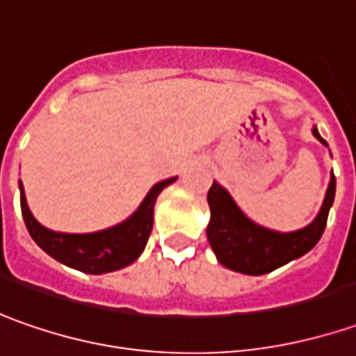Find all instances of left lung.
Segmentation results:
<instances>
[{"label":"left lung","instance_id":"obj_1","mask_svg":"<svg viewBox=\"0 0 356 356\" xmlns=\"http://www.w3.org/2000/svg\"><path fill=\"white\" fill-rule=\"evenodd\" d=\"M313 136L327 145L317 128H313ZM335 175H331L323 204L313 222L296 232H277L252 222L240 211L230 193L215 181L207 195L211 207L207 238L216 254V260L240 274L262 276L307 254L323 234L329 209L335 201Z\"/></svg>","mask_w":356,"mask_h":356}]
</instances>
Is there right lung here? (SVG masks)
I'll return each mask as SVG.
<instances>
[{
    "mask_svg": "<svg viewBox=\"0 0 356 356\" xmlns=\"http://www.w3.org/2000/svg\"><path fill=\"white\" fill-rule=\"evenodd\" d=\"M173 181H177V177L165 179L154 185L145 195V199L141 201L140 209L124 222L106 228V230L90 232V234H67V232H55V230L44 228L31 215L25 193H23V185L19 181L21 213H23V220L31 238L49 256L84 274H108V272L122 270L140 258L154 227L155 201L159 193Z\"/></svg>",
    "mask_w": 356,
    "mask_h": 356,
    "instance_id": "right-lung-1",
    "label": "right lung"
}]
</instances>
